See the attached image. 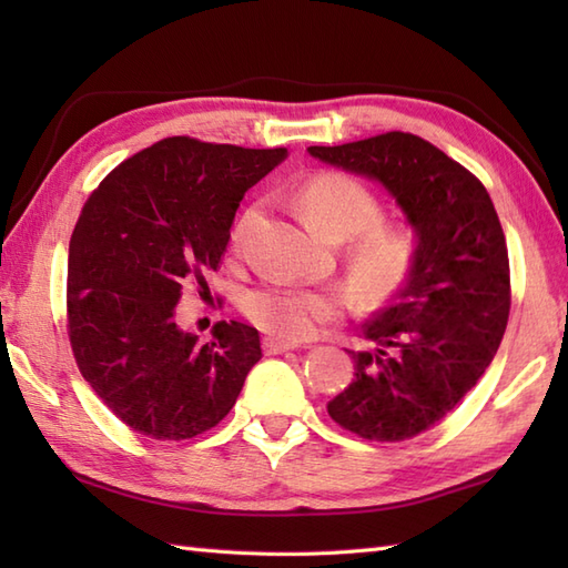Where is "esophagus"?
Segmentation results:
<instances>
[{"label": "esophagus", "instance_id": "esophagus-1", "mask_svg": "<svg viewBox=\"0 0 568 568\" xmlns=\"http://www.w3.org/2000/svg\"><path fill=\"white\" fill-rule=\"evenodd\" d=\"M291 348H297V344L295 342L273 339V336H268V339H263V352L265 354H283V352H291Z\"/></svg>", "mask_w": 568, "mask_h": 568}]
</instances>
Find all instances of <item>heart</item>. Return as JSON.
<instances>
[{"label":"heart","instance_id":"1","mask_svg":"<svg viewBox=\"0 0 568 568\" xmlns=\"http://www.w3.org/2000/svg\"><path fill=\"white\" fill-rule=\"evenodd\" d=\"M297 202L312 232L332 241L352 239L346 271L364 303H388L413 281L419 261L417 232L405 222H381L383 200L364 180L344 171H320L305 180ZM248 222L251 214L234 229V244ZM241 310L263 332L303 342L322 324L344 320L352 300L336 287L263 283L244 295Z\"/></svg>","mask_w":568,"mask_h":568}]
</instances>
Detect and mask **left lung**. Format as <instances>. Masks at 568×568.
<instances>
[{"label":"left lung","instance_id":"1","mask_svg":"<svg viewBox=\"0 0 568 568\" xmlns=\"http://www.w3.org/2000/svg\"><path fill=\"white\" fill-rule=\"evenodd\" d=\"M310 153L381 180L417 229L413 281L361 327L368 346L348 352L354 378L327 403L336 425L361 439H413L474 388L508 327L510 261L498 212L474 173L407 131Z\"/></svg>","mask_w":568,"mask_h":568}]
</instances>
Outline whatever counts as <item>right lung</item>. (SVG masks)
I'll use <instances>...</instances> for the list:
<instances>
[{
	"mask_svg": "<svg viewBox=\"0 0 568 568\" xmlns=\"http://www.w3.org/2000/svg\"><path fill=\"white\" fill-rule=\"evenodd\" d=\"M287 149L168 136L119 163L84 202L68 251V339L82 378L126 427L159 442L220 425L263 356L258 332L178 329L183 287H207L239 202Z\"/></svg>",
	"mask_w": 568,
	"mask_h": 568,
	"instance_id": "right-lung-1",
	"label": "right lung"
}]
</instances>
